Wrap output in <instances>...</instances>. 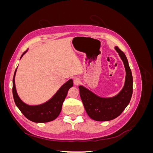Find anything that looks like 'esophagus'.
I'll return each mask as SVG.
<instances>
[{
  "instance_id": "esophagus-1",
  "label": "esophagus",
  "mask_w": 153,
  "mask_h": 153,
  "mask_svg": "<svg viewBox=\"0 0 153 153\" xmlns=\"http://www.w3.org/2000/svg\"><path fill=\"white\" fill-rule=\"evenodd\" d=\"M73 82H74V85H75V86H78V85H79V84H80V80L78 79V78H75V79H74V80H73Z\"/></svg>"
}]
</instances>
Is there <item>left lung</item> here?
I'll return each instance as SVG.
<instances>
[{"instance_id":"left-lung-1","label":"left lung","mask_w":153,"mask_h":153,"mask_svg":"<svg viewBox=\"0 0 153 153\" xmlns=\"http://www.w3.org/2000/svg\"><path fill=\"white\" fill-rule=\"evenodd\" d=\"M115 50L123 62L126 76L123 89L117 94L109 98L99 96L84 85H79L80 95L88 115L97 121H108L117 117L131 100L133 76L126 55L117 47Z\"/></svg>"}]
</instances>
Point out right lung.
Masks as SVG:
<instances>
[{
  "mask_svg": "<svg viewBox=\"0 0 153 153\" xmlns=\"http://www.w3.org/2000/svg\"><path fill=\"white\" fill-rule=\"evenodd\" d=\"M27 51L28 49L22 55L20 59ZM16 70L17 68L15 71L13 79V95L17 107L26 118L32 122L43 123L53 121L59 116L61 112L62 106L67 96L68 92L73 85V80H69L65 84H64L59 88L56 93L46 102L40 105H29L24 103L17 93L15 81Z\"/></svg>",
  "mask_w": 153,
  "mask_h": 153,
  "instance_id": "obj_1",
  "label": "right lung"
}]
</instances>
